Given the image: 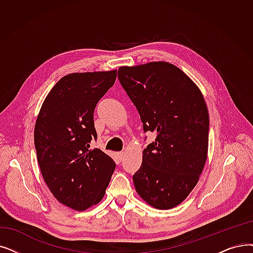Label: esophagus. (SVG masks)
Masks as SVG:
<instances>
[{"instance_id":"esophagus-1","label":"esophagus","mask_w":253,"mask_h":253,"mask_svg":"<svg viewBox=\"0 0 253 253\" xmlns=\"http://www.w3.org/2000/svg\"><path fill=\"white\" fill-rule=\"evenodd\" d=\"M124 156H125L124 152H119L118 153V159H119V161H122L124 159Z\"/></svg>"}]
</instances>
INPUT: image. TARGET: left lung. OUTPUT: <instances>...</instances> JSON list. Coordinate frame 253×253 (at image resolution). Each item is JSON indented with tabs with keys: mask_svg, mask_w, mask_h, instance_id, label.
<instances>
[{
	"mask_svg": "<svg viewBox=\"0 0 253 253\" xmlns=\"http://www.w3.org/2000/svg\"><path fill=\"white\" fill-rule=\"evenodd\" d=\"M118 78L145 132L157 133L133 174L135 189L150 206L169 210L192 191L207 160L209 113L204 96L187 75L168 62L123 66Z\"/></svg>",
	"mask_w": 253,
	"mask_h": 253,
	"instance_id": "left-lung-1",
	"label": "left lung"
}]
</instances>
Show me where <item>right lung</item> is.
<instances>
[{
  "mask_svg": "<svg viewBox=\"0 0 253 253\" xmlns=\"http://www.w3.org/2000/svg\"><path fill=\"white\" fill-rule=\"evenodd\" d=\"M117 79V70L71 73L46 96L36 120L34 142L42 177L63 205L84 211L99 203L116 169L100 149L95 107Z\"/></svg>",
  "mask_w": 253,
  "mask_h": 253,
  "instance_id": "obj_1",
  "label": "right lung"
}]
</instances>
